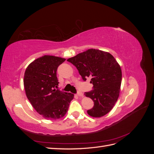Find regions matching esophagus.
<instances>
[{"instance_id": "obj_1", "label": "esophagus", "mask_w": 154, "mask_h": 154, "mask_svg": "<svg viewBox=\"0 0 154 154\" xmlns=\"http://www.w3.org/2000/svg\"><path fill=\"white\" fill-rule=\"evenodd\" d=\"M77 96H78V97H83V93L81 92H78Z\"/></svg>"}]
</instances>
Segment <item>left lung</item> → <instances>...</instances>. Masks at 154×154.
Returning a JSON list of instances; mask_svg holds the SVG:
<instances>
[{
    "mask_svg": "<svg viewBox=\"0 0 154 154\" xmlns=\"http://www.w3.org/2000/svg\"><path fill=\"white\" fill-rule=\"evenodd\" d=\"M78 70L83 80L91 78L94 90L85 92L94 101L87 113L93 118H101L112 109L121 89L122 72L119 64L108 52L90 49L67 59Z\"/></svg>",
    "mask_w": 154,
    "mask_h": 154,
    "instance_id": "obj_1",
    "label": "left lung"
}]
</instances>
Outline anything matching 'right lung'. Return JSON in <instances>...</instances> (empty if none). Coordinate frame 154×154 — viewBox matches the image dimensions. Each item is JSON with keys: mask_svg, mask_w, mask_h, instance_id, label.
Segmentation results:
<instances>
[{"mask_svg": "<svg viewBox=\"0 0 154 154\" xmlns=\"http://www.w3.org/2000/svg\"><path fill=\"white\" fill-rule=\"evenodd\" d=\"M66 59L44 55L35 60L26 69L24 86L27 99L43 118L56 120L63 118L74 94L58 88L57 71Z\"/></svg>", "mask_w": 154, "mask_h": 154, "instance_id": "add662e5", "label": "right lung"}]
</instances>
